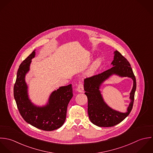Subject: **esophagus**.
<instances>
[{"label":"esophagus","mask_w":153,"mask_h":153,"mask_svg":"<svg viewBox=\"0 0 153 153\" xmlns=\"http://www.w3.org/2000/svg\"><path fill=\"white\" fill-rule=\"evenodd\" d=\"M77 91L79 92H83L84 91V86H83V85L82 82H79L78 83V85H77Z\"/></svg>","instance_id":"obj_1"}]
</instances>
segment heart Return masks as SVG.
Listing matches in <instances>:
<instances>
[{"mask_svg":"<svg viewBox=\"0 0 153 153\" xmlns=\"http://www.w3.org/2000/svg\"><path fill=\"white\" fill-rule=\"evenodd\" d=\"M100 64V60L99 59H97L94 61L89 67L88 72L89 74H93L94 72L96 71Z\"/></svg>","mask_w":153,"mask_h":153,"instance_id":"b5f03b06","label":"heart"}]
</instances>
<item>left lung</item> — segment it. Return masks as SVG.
Instances as JSON below:
<instances>
[{"label":"left lung","instance_id":"1","mask_svg":"<svg viewBox=\"0 0 153 153\" xmlns=\"http://www.w3.org/2000/svg\"><path fill=\"white\" fill-rule=\"evenodd\" d=\"M113 65L111 68L84 80V90L88 99V112L89 118L94 125L100 127L114 126L122 121L131 112L134 101L136 90V79L128 61L118 51L114 52ZM116 74L121 76H128L134 81L133 88L130 93L131 102L125 113H120L109 107L105 103L99 91V86L109 76Z\"/></svg>","mask_w":153,"mask_h":153}]
</instances>
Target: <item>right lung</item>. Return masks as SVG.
<instances>
[{"label": "right lung", "instance_id": "1", "mask_svg": "<svg viewBox=\"0 0 153 153\" xmlns=\"http://www.w3.org/2000/svg\"><path fill=\"white\" fill-rule=\"evenodd\" d=\"M35 54L34 50L19 65L13 96L19 112L26 122L36 128L51 131L60 128L65 122L67 106L73 97V89L71 85L60 87L51 93L46 106L33 105L28 98L25 77Z\"/></svg>", "mask_w": 153, "mask_h": 153}]
</instances>
